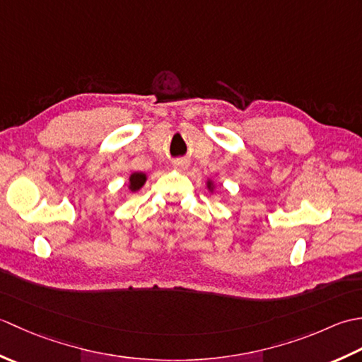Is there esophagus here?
Masks as SVG:
<instances>
[{
	"instance_id": "obj_1",
	"label": "esophagus",
	"mask_w": 362,
	"mask_h": 362,
	"mask_svg": "<svg viewBox=\"0 0 362 362\" xmlns=\"http://www.w3.org/2000/svg\"><path fill=\"white\" fill-rule=\"evenodd\" d=\"M173 166H174V169H177V171H185V169L188 168V163L183 158H177L173 161Z\"/></svg>"
}]
</instances>
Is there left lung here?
<instances>
[{
	"label": "left lung",
	"instance_id": "1",
	"mask_svg": "<svg viewBox=\"0 0 362 362\" xmlns=\"http://www.w3.org/2000/svg\"><path fill=\"white\" fill-rule=\"evenodd\" d=\"M205 185H206V189H209L210 193H214V189H216V183H214V180H211V179H206Z\"/></svg>",
	"mask_w": 362,
	"mask_h": 362
}]
</instances>
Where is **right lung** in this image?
Returning a JSON list of instances; mask_svg holds the SVG:
<instances>
[{
  "label": "right lung",
  "mask_w": 362,
  "mask_h": 362,
  "mask_svg": "<svg viewBox=\"0 0 362 362\" xmlns=\"http://www.w3.org/2000/svg\"><path fill=\"white\" fill-rule=\"evenodd\" d=\"M146 180H148V175L144 173H132L129 175V183H127V188L132 191V193H136V191H140Z\"/></svg>",
  "instance_id": "1"
}]
</instances>
